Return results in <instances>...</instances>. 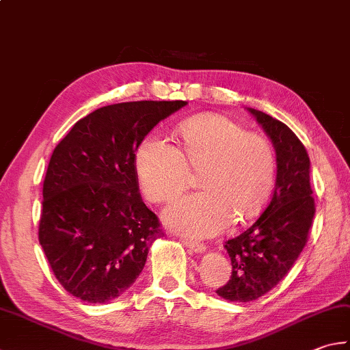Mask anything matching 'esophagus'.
I'll list each match as a JSON object with an SVG mask.
<instances>
[{
  "instance_id": "34e87169",
  "label": "esophagus",
  "mask_w": 350,
  "mask_h": 350,
  "mask_svg": "<svg viewBox=\"0 0 350 350\" xmlns=\"http://www.w3.org/2000/svg\"><path fill=\"white\" fill-rule=\"evenodd\" d=\"M181 242L187 248L192 250V252H195V253H204V252H206V245H204V243H201V242H198V241L189 239V237H181Z\"/></svg>"
}]
</instances>
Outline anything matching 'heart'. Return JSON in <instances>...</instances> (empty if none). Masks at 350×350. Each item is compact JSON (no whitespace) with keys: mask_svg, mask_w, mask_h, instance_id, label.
Masks as SVG:
<instances>
[{"mask_svg":"<svg viewBox=\"0 0 350 350\" xmlns=\"http://www.w3.org/2000/svg\"><path fill=\"white\" fill-rule=\"evenodd\" d=\"M176 148L146 137L135 152V169L144 196L169 202L186 190L190 170L201 172L204 192L187 195L164 210L176 232L212 236L232 222L259 215L273 193L278 155L268 138L247 133L221 114H201L181 122Z\"/></svg>","mask_w":350,"mask_h":350,"instance_id":"obj_1","label":"heart"}]
</instances>
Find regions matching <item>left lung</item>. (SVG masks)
Returning <instances> with one entry per match:
<instances>
[{
  "mask_svg": "<svg viewBox=\"0 0 350 350\" xmlns=\"http://www.w3.org/2000/svg\"><path fill=\"white\" fill-rule=\"evenodd\" d=\"M271 140L278 176L271 200L252 227L226 242L232 278L217 288L228 301H253L285 278L306 245L315 204L309 157L291 129L262 111L247 108Z\"/></svg>",
  "mask_w": 350,
  "mask_h": 350,
  "instance_id": "1",
  "label": "left lung"
}]
</instances>
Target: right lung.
<instances>
[{"label": "right lung", "mask_w": 350, "mask_h": 350, "mask_svg": "<svg viewBox=\"0 0 350 350\" xmlns=\"http://www.w3.org/2000/svg\"><path fill=\"white\" fill-rule=\"evenodd\" d=\"M187 102H124L79 120L53 150L42 187L39 243L67 291L117 299L137 280L163 233L138 190L135 150Z\"/></svg>", "instance_id": "add662e5"}]
</instances>
